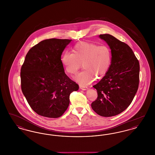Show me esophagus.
<instances>
[{
    "mask_svg": "<svg viewBox=\"0 0 155 155\" xmlns=\"http://www.w3.org/2000/svg\"><path fill=\"white\" fill-rule=\"evenodd\" d=\"M80 88L82 89V90H86L88 88H87V87H85V86H81V85H80Z\"/></svg>",
    "mask_w": 155,
    "mask_h": 155,
    "instance_id": "34e87169",
    "label": "esophagus"
}]
</instances>
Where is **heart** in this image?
I'll return each instance as SVG.
<instances>
[{
	"label": "heart",
	"mask_w": 155,
	"mask_h": 155,
	"mask_svg": "<svg viewBox=\"0 0 155 155\" xmlns=\"http://www.w3.org/2000/svg\"><path fill=\"white\" fill-rule=\"evenodd\" d=\"M73 52H64L61 63L67 73L71 75L77 73L82 63L84 70L74 78L82 86L91 84L95 78H102L110 66L111 51L107 45L81 42L74 45Z\"/></svg>",
	"instance_id": "1"
}]
</instances>
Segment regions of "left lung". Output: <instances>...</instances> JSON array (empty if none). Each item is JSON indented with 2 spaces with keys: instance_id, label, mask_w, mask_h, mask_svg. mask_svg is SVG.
<instances>
[{
  "instance_id": "8db88e82",
  "label": "left lung",
  "mask_w": 155,
  "mask_h": 155,
  "mask_svg": "<svg viewBox=\"0 0 155 155\" xmlns=\"http://www.w3.org/2000/svg\"><path fill=\"white\" fill-rule=\"evenodd\" d=\"M99 38L109 46L112 58L108 71L93 86L97 97L91 107L99 116L111 117L125 110L132 102L139 86L140 63L128 45L110 34Z\"/></svg>"
}]
</instances>
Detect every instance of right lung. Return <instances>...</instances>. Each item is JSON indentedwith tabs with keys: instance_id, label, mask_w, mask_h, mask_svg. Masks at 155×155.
<instances>
[{
	"instance_id": "obj_1",
	"label": "right lung",
	"mask_w": 155,
	"mask_h": 155,
	"mask_svg": "<svg viewBox=\"0 0 155 155\" xmlns=\"http://www.w3.org/2000/svg\"><path fill=\"white\" fill-rule=\"evenodd\" d=\"M71 39H45L31 48L21 68V87L38 114L58 118L66 110L70 95L79 86L64 73L62 52Z\"/></svg>"
}]
</instances>
